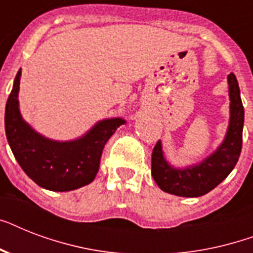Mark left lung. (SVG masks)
<instances>
[{"label":"left lung","instance_id":"8db88e82","mask_svg":"<svg viewBox=\"0 0 253 253\" xmlns=\"http://www.w3.org/2000/svg\"><path fill=\"white\" fill-rule=\"evenodd\" d=\"M227 80L231 101L230 123L223 143L214 154L200 164L177 169L169 166L164 158L160 140L154 147L151 173L155 182L164 192L178 197H201L218 186L235 168L242 152L244 107L235 75L230 73Z\"/></svg>","mask_w":253,"mask_h":253}]
</instances>
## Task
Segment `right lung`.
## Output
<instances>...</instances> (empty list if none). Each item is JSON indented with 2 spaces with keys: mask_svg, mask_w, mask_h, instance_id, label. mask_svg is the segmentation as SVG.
Listing matches in <instances>:
<instances>
[{
  "mask_svg": "<svg viewBox=\"0 0 253 253\" xmlns=\"http://www.w3.org/2000/svg\"><path fill=\"white\" fill-rule=\"evenodd\" d=\"M21 69L5 109V132L21 168L42 188L69 192L90 184L98 172L103 147L121 125L122 118L99 121L83 138L56 142L33 130L21 117L18 106Z\"/></svg>",
  "mask_w": 253,
  "mask_h": 253,
  "instance_id": "obj_1",
  "label": "right lung"
}]
</instances>
